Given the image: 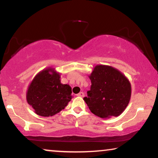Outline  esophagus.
<instances>
[{"label":"esophagus","instance_id":"1","mask_svg":"<svg viewBox=\"0 0 158 158\" xmlns=\"http://www.w3.org/2000/svg\"><path fill=\"white\" fill-rule=\"evenodd\" d=\"M77 96L79 97H84V96H85V94H84L83 92H80L78 94H77Z\"/></svg>","mask_w":158,"mask_h":158}]
</instances>
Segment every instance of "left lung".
Masks as SVG:
<instances>
[{
	"label": "left lung",
	"instance_id": "obj_1",
	"mask_svg": "<svg viewBox=\"0 0 158 158\" xmlns=\"http://www.w3.org/2000/svg\"><path fill=\"white\" fill-rule=\"evenodd\" d=\"M89 78L90 90L83 100L90 111L102 118L119 116L131 98L129 80L117 69L103 64L95 67Z\"/></svg>",
	"mask_w": 158,
	"mask_h": 158
}]
</instances>
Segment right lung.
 <instances>
[{"instance_id":"obj_1","label":"right lung","mask_w":158,"mask_h":158,"mask_svg":"<svg viewBox=\"0 0 158 158\" xmlns=\"http://www.w3.org/2000/svg\"><path fill=\"white\" fill-rule=\"evenodd\" d=\"M72 88L62 84L60 74L53 68L38 73L28 88L27 101L41 116H52L59 113L72 99Z\"/></svg>"}]
</instances>
